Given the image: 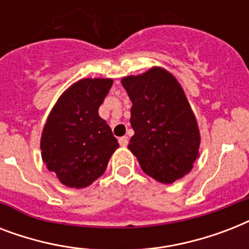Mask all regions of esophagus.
Returning <instances> with one entry per match:
<instances>
[{"label": "esophagus", "mask_w": 249, "mask_h": 249, "mask_svg": "<svg viewBox=\"0 0 249 249\" xmlns=\"http://www.w3.org/2000/svg\"><path fill=\"white\" fill-rule=\"evenodd\" d=\"M119 143H120V146L125 147V146L128 144V137H120V138H119Z\"/></svg>", "instance_id": "obj_1"}]
</instances>
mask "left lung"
<instances>
[{"mask_svg": "<svg viewBox=\"0 0 249 249\" xmlns=\"http://www.w3.org/2000/svg\"><path fill=\"white\" fill-rule=\"evenodd\" d=\"M121 83L133 103L134 136L129 150L144 173L161 183H173L193 169L200 144L196 119L181 85L158 67Z\"/></svg>", "mask_w": 249, "mask_h": 249, "instance_id": "8db88e82", "label": "left lung"}]
</instances>
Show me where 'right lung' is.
<instances>
[{
  "instance_id": "add662e5",
  "label": "right lung",
  "mask_w": 249,
  "mask_h": 249,
  "mask_svg": "<svg viewBox=\"0 0 249 249\" xmlns=\"http://www.w3.org/2000/svg\"><path fill=\"white\" fill-rule=\"evenodd\" d=\"M111 79H84L66 90L50 112L41 137V155L63 185L83 189L105 173L119 142L99 116Z\"/></svg>"
}]
</instances>
